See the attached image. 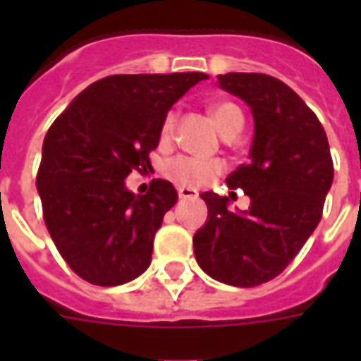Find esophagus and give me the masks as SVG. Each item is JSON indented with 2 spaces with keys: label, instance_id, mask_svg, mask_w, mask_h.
I'll use <instances>...</instances> for the list:
<instances>
[{
  "label": "esophagus",
  "instance_id": "esophagus-1",
  "mask_svg": "<svg viewBox=\"0 0 361 361\" xmlns=\"http://www.w3.org/2000/svg\"><path fill=\"white\" fill-rule=\"evenodd\" d=\"M178 197H180L181 200H191V198L198 197V192L195 191V189H191V187H180V189H178Z\"/></svg>",
  "mask_w": 361,
  "mask_h": 361
}]
</instances>
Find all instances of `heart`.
<instances>
[{
    "label": "heart",
    "instance_id": "b5f03b06",
    "mask_svg": "<svg viewBox=\"0 0 361 361\" xmlns=\"http://www.w3.org/2000/svg\"><path fill=\"white\" fill-rule=\"evenodd\" d=\"M212 118L215 125L219 127L223 135L238 130L240 133L243 127V114L234 103L223 101L212 106ZM176 120L178 116L176 112H169L164 116L163 123H161V138L164 142L170 140L174 135ZM223 172V163L214 161V159H198V157H187V155H178V157L170 159L169 163L164 164V174L169 180H172L176 185L180 187H200L204 183L212 181L217 174Z\"/></svg>",
    "mask_w": 361,
    "mask_h": 361
}]
</instances>
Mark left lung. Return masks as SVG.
<instances>
[{
    "label": "left lung",
    "instance_id": "left-lung-1",
    "mask_svg": "<svg viewBox=\"0 0 361 361\" xmlns=\"http://www.w3.org/2000/svg\"><path fill=\"white\" fill-rule=\"evenodd\" d=\"M217 80L249 104L255 120L249 163L226 178L251 206L236 214L228 197L202 192L208 221L192 247L209 277L249 288L277 277L313 234L334 181V161L319 118L285 82L260 73H228Z\"/></svg>",
    "mask_w": 361,
    "mask_h": 361
}]
</instances>
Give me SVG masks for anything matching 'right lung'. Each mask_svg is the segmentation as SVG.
I'll use <instances>...</instances> for the list:
<instances>
[{
  "label": "right lung",
  "mask_w": 361,
  "mask_h": 361,
  "mask_svg": "<svg viewBox=\"0 0 361 361\" xmlns=\"http://www.w3.org/2000/svg\"><path fill=\"white\" fill-rule=\"evenodd\" d=\"M204 73L112 75L93 82L56 118L42 142L37 191L59 255L99 286L129 283L152 262L153 238L178 200L153 180L133 195L125 178L152 166L170 106Z\"/></svg>",
  "instance_id": "add662e5"
}]
</instances>
